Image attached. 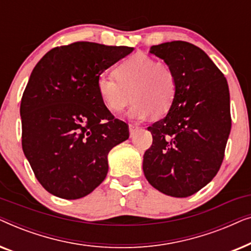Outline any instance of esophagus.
<instances>
[{"instance_id": "obj_1", "label": "esophagus", "mask_w": 251, "mask_h": 251, "mask_svg": "<svg viewBox=\"0 0 251 251\" xmlns=\"http://www.w3.org/2000/svg\"><path fill=\"white\" fill-rule=\"evenodd\" d=\"M139 129V126L137 125H129V132L130 136H133L137 132V130Z\"/></svg>"}]
</instances>
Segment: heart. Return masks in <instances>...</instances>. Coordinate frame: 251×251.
<instances>
[{"mask_svg": "<svg viewBox=\"0 0 251 251\" xmlns=\"http://www.w3.org/2000/svg\"><path fill=\"white\" fill-rule=\"evenodd\" d=\"M115 75L102 74L97 80L99 97L111 112L121 113L132 99L135 102L128 113L132 120H144L153 113L162 116L173 107L177 78L167 64L146 54H133L116 67Z\"/></svg>", "mask_w": 251, "mask_h": 251, "instance_id": "heart-1", "label": "heart"}]
</instances>
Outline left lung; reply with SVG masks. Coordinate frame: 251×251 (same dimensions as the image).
<instances>
[{"instance_id":"left-lung-1","label":"left lung","mask_w":251,"mask_h":251,"mask_svg":"<svg viewBox=\"0 0 251 251\" xmlns=\"http://www.w3.org/2000/svg\"><path fill=\"white\" fill-rule=\"evenodd\" d=\"M150 52L175 72L177 95L166 118L149 126L152 146L144 154L146 179L175 198L197 193L218 173L231 131L228 84L208 54L173 41Z\"/></svg>"}]
</instances>
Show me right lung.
Masks as SVG:
<instances>
[{"label":"right lung","instance_id":"1","mask_svg":"<svg viewBox=\"0 0 251 251\" xmlns=\"http://www.w3.org/2000/svg\"><path fill=\"white\" fill-rule=\"evenodd\" d=\"M132 50L80 41L53 48L34 67L20 104L22 145L49 193L66 200L91 193L107 175L109 151L129 138L97 80Z\"/></svg>","mask_w":251,"mask_h":251}]
</instances>
